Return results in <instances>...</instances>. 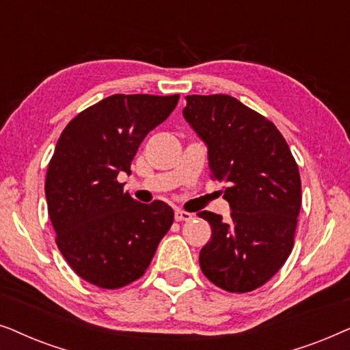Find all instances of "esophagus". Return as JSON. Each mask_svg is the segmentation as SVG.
<instances>
[{
	"mask_svg": "<svg viewBox=\"0 0 350 350\" xmlns=\"http://www.w3.org/2000/svg\"><path fill=\"white\" fill-rule=\"evenodd\" d=\"M174 219L178 222H180V221H190V219H192V214L185 213V211H180V209H176V211H174Z\"/></svg>",
	"mask_w": 350,
	"mask_h": 350,
	"instance_id": "34e87169",
	"label": "esophagus"
}]
</instances>
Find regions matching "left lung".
Wrapping results in <instances>:
<instances>
[{
    "mask_svg": "<svg viewBox=\"0 0 350 350\" xmlns=\"http://www.w3.org/2000/svg\"><path fill=\"white\" fill-rule=\"evenodd\" d=\"M183 115L208 148L213 178L224 183L230 219L202 211L211 240L200 251L209 282L248 293L270 280L293 250L301 178L275 124L227 94L187 96Z\"/></svg>",
    "mask_w": 350,
    "mask_h": 350,
    "instance_id": "1",
    "label": "left lung"
}]
</instances>
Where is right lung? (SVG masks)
Wrapping results in <instances>:
<instances>
[{
  "label": "right lung",
  "instance_id": "add662e5",
  "mask_svg": "<svg viewBox=\"0 0 350 350\" xmlns=\"http://www.w3.org/2000/svg\"><path fill=\"white\" fill-rule=\"evenodd\" d=\"M179 96L113 94L78 113L60 134L46 176L57 246L83 280L115 290L144 275L174 221L165 202L137 203L116 180Z\"/></svg>",
  "mask_w": 350,
  "mask_h": 350
}]
</instances>
